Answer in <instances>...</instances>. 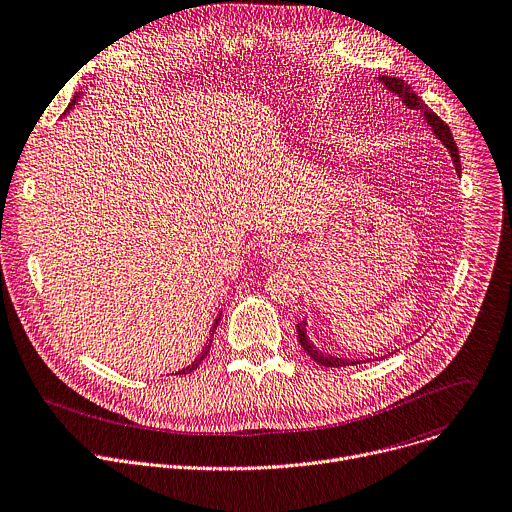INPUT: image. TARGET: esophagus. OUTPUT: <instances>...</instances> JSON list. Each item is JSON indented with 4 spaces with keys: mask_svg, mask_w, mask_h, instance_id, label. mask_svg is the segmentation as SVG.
Returning <instances> with one entry per match:
<instances>
[{
    "mask_svg": "<svg viewBox=\"0 0 512 512\" xmlns=\"http://www.w3.org/2000/svg\"><path fill=\"white\" fill-rule=\"evenodd\" d=\"M263 257L275 261V259H282L286 253H288V245L280 239H269L263 243V249H261Z\"/></svg>",
    "mask_w": 512,
    "mask_h": 512,
    "instance_id": "1",
    "label": "esophagus"
}]
</instances>
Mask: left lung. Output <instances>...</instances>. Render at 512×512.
Returning a JSON list of instances; mask_svg holds the SVG:
<instances>
[{
  "label": "left lung",
  "instance_id": "obj_1",
  "mask_svg": "<svg viewBox=\"0 0 512 512\" xmlns=\"http://www.w3.org/2000/svg\"><path fill=\"white\" fill-rule=\"evenodd\" d=\"M382 81H384V85L392 91V94H396L400 100H402V104H406L410 110H421L423 114H425V118H427V122L431 124V128H433V132H435V136L439 138V141L449 149V153H451V159H453V165H455V171L457 173H461V165H459V151H457V145H455V141H453V134H451V130H449V126L421 100L418 98L414 91L410 89V85L408 83H404L402 79H396V77H380ZM296 331H298V341H300V345H302V349L310 355V359H314L318 365H324V367H345V365H355V361H349V359H341V357H335V355H324V353H320L310 341H308V337H306V322L302 320L298 327H296ZM359 363V361H357Z\"/></svg>",
  "mask_w": 512,
  "mask_h": 512
}]
</instances>
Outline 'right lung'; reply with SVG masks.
<instances>
[{"mask_svg": "<svg viewBox=\"0 0 512 512\" xmlns=\"http://www.w3.org/2000/svg\"><path fill=\"white\" fill-rule=\"evenodd\" d=\"M73 102H75V100H73ZM73 102H71V104H69V108H71V106H73ZM218 320H220V316H218V318H216V322H214V327H212V331H210V335H214V331H216V327H218ZM210 345H212V339H208V343H206V347H204V349H202V353H200V355H198V357H196V361H194V363H192V365H188V367H183V369H181V371H177V374H175V376H183V374H192V371H194V369H198V367H200V363H202V361H204V359H206V357H208V353H210Z\"/></svg>", "mask_w": 512, "mask_h": 512, "instance_id": "1", "label": "right lung"}]
</instances>
